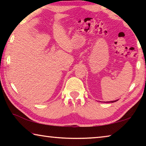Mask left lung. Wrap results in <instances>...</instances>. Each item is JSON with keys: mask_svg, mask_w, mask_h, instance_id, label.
I'll return each instance as SVG.
<instances>
[{"mask_svg": "<svg viewBox=\"0 0 146 146\" xmlns=\"http://www.w3.org/2000/svg\"><path fill=\"white\" fill-rule=\"evenodd\" d=\"M117 100H113V101H110V102H111V103H113V102H117Z\"/></svg>", "mask_w": 146, "mask_h": 146, "instance_id": "1", "label": "left lung"}]
</instances>
